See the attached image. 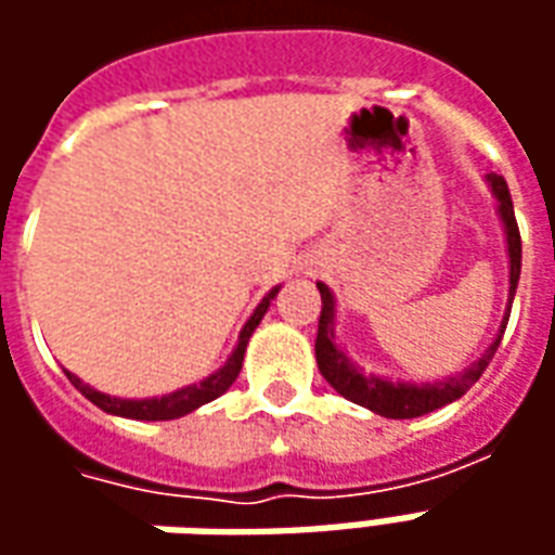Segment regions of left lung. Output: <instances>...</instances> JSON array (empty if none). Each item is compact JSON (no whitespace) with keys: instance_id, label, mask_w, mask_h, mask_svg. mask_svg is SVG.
<instances>
[{"instance_id":"1","label":"left lung","mask_w":555,"mask_h":555,"mask_svg":"<svg viewBox=\"0 0 555 555\" xmlns=\"http://www.w3.org/2000/svg\"><path fill=\"white\" fill-rule=\"evenodd\" d=\"M485 181H488L490 193L496 198V214H500L502 231H505V253H508V306H505V314H502V324L493 341L466 369L449 374L442 380L413 384V380H396V377H384V374H365L360 365H353V360L345 350L338 348L336 297H333V291L326 288L324 282H318L324 306H321V318H318L314 360H318V369L326 377V384L333 386L338 396H345L353 404H360V408L372 410L377 416L416 418L457 401L481 377V372L488 369V362L493 360V353L500 348L508 314H512L514 294H517V279H520V231H517L512 193H508L505 178L502 175H488Z\"/></svg>"}]
</instances>
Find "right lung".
<instances>
[{"instance_id":"1","label":"right lung","mask_w":555,"mask_h":555,"mask_svg":"<svg viewBox=\"0 0 555 555\" xmlns=\"http://www.w3.org/2000/svg\"><path fill=\"white\" fill-rule=\"evenodd\" d=\"M282 285L276 288H270L264 294V300L255 306V312L249 314V321L243 324L241 336H237V345L231 350V357L225 360V365H219L217 372L207 374L205 380H198V384L181 386V389H175L169 396H154V398H118V396H106L101 389H94V386L82 384L77 374L67 372V380L77 386L82 396L89 398L91 404H98L103 413H113V416H125V418H139V422H166V418H181L186 413H193L207 401H214L222 392H229V386L237 380V374L243 369V353H246V345H249V338H253L255 326L261 324V318L270 309V302L276 300V294Z\"/></svg>"}]
</instances>
